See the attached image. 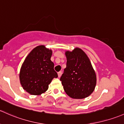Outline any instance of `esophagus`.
<instances>
[{
    "label": "esophagus",
    "instance_id": "esophagus-1",
    "mask_svg": "<svg viewBox=\"0 0 124 124\" xmlns=\"http://www.w3.org/2000/svg\"><path fill=\"white\" fill-rule=\"evenodd\" d=\"M58 77H61V75H62V71H59V72H58Z\"/></svg>",
    "mask_w": 124,
    "mask_h": 124
}]
</instances>
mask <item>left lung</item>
<instances>
[{
  "instance_id": "1",
  "label": "left lung",
  "mask_w": 124,
  "mask_h": 124,
  "mask_svg": "<svg viewBox=\"0 0 124 124\" xmlns=\"http://www.w3.org/2000/svg\"><path fill=\"white\" fill-rule=\"evenodd\" d=\"M66 67L60 80L65 93L73 99H84L91 94L96 84V75L87 54L75 48L65 53Z\"/></svg>"
}]
</instances>
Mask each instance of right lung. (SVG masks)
I'll return each mask as SVG.
<instances>
[{
  "label": "right lung",
  "mask_w": 124,
  "mask_h": 124,
  "mask_svg": "<svg viewBox=\"0 0 124 124\" xmlns=\"http://www.w3.org/2000/svg\"><path fill=\"white\" fill-rule=\"evenodd\" d=\"M52 52L39 46L29 53L21 66L19 79L23 88L32 95H40L49 88V84L58 74L52 62Z\"/></svg>",
  "instance_id": "1"
}]
</instances>
